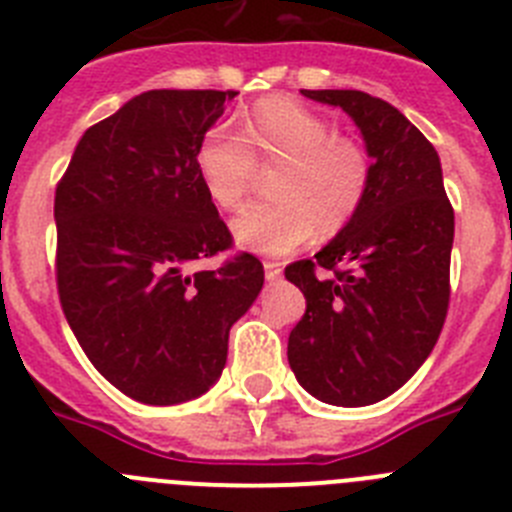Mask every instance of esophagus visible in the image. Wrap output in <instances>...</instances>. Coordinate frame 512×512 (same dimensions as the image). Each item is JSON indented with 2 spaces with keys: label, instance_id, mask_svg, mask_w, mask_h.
Returning a JSON list of instances; mask_svg holds the SVG:
<instances>
[{
  "label": "esophagus",
  "instance_id": "34e87169",
  "mask_svg": "<svg viewBox=\"0 0 512 512\" xmlns=\"http://www.w3.org/2000/svg\"><path fill=\"white\" fill-rule=\"evenodd\" d=\"M264 274H266V279H279V274H282V264H279V261H274V259H266L264 261Z\"/></svg>",
  "mask_w": 512,
  "mask_h": 512
}]
</instances>
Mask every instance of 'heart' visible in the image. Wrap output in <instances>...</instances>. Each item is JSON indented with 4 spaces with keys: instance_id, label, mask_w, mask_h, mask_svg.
I'll return each mask as SVG.
<instances>
[{
    "instance_id": "heart-1",
    "label": "heart",
    "mask_w": 512,
    "mask_h": 512,
    "mask_svg": "<svg viewBox=\"0 0 512 512\" xmlns=\"http://www.w3.org/2000/svg\"><path fill=\"white\" fill-rule=\"evenodd\" d=\"M269 200L248 205L233 220L243 248L284 256L315 235H336L364 207L372 189V156L364 143L307 104L266 97L238 117V130H207L194 166L220 210H235L248 194L256 166H271Z\"/></svg>"
}]
</instances>
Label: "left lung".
Returning <instances> with one entry per match:
<instances>
[{"label": "left lung", "instance_id": "8db88e82", "mask_svg": "<svg viewBox=\"0 0 512 512\" xmlns=\"http://www.w3.org/2000/svg\"><path fill=\"white\" fill-rule=\"evenodd\" d=\"M354 117L374 158L359 215L315 253L284 269L307 307L287 359L318 400L361 408L420 369L446 323L454 207L436 148L390 102L356 89H302Z\"/></svg>", "mask_w": 512, "mask_h": 512}]
</instances>
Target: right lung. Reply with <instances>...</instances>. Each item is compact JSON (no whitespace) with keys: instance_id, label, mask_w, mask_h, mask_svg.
<instances>
[{"instance_id":"add662e5","label":"right lung","mask_w":512,"mask_h":512,"mask_svg":"<svg viewBox=\"0 0 512 512\" xmlns=\"http://www.w3.org/2000/svg\"><path fill=\"white\" fill-rule=\"evenodd\" d=\"M238 92L153 89L81 135L56 187V284L63 315L107 382L146 405H176L223 374L230 325L264 266L233 235L194 166Z\"/></svg>"}]
</instances>
